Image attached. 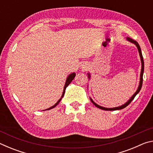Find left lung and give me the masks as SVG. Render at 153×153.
Segmentation results:
<instances>
[{"label":"left lung","instance_id":"1","mask_svg":"<svg viewBox=\"0 0 153 153\" xmlns=\"http://www.w3.org/2000/svg\"><path fill=\"white\" fill-rule=\"evenodd\" d=\"M126 40L128 41V42H131V43H133L136 46L137 48H138V53H139V55H140V60H141V63H142V67H141V72H140V82H139V85H138V88H137V90L136 91V92L134 93V94L131 96V97L129 98V99L127 101L126 103H124L123 105H121V106H119V107H113V108H107V107H102V106H100L98 105L97 103L94 102V100H93L91 97H90V99L91 100V102L93 103V104L94 105L95 107H97L98 108H100V109H102V110H105V111H115V110H120V109H122V108L126 107L127 106H128L129 103H130L132 100H134V97H136V96L138 94V92H140V90H141V88L142 86V81H143V74H144V60H143V56H142V51H141V48H140V46L138 45V43L136 42V40H134L133 39H131V38H129V37H127L126 38ZM90 73H88V79H90Z\"/></svg>","mask_w":153,"mask_h":153}]
</instances>
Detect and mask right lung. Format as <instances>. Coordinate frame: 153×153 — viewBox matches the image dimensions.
<instances>
[{
    "instance_id": "right-lung-1",
    "label": "right lung",
    "mask_w": 153,
    "mask_h": 153,
    "mask_svg": "<svg viewBox=\"0 0 153 153\" xmlns=\"http://www.w3.org/2000/svg\"><path fill=\"white\" fill-rule=\"evenodd\" d=\"M75 76H76V73H71V74H70L68 76H67V79H66V81H65V86H64V88H63V94H62V96H61V98L60 99H59L57 102H56L55 105H54L53 106H52V107H51L50 108H47V109H45V111L46 110H50V109H51V108H55L56 105H57L59 103V102L61 101V99H62V98L63 97V96H64V94H65V89H66V88L69 86V84H70V83L72 82V80H73L74 79V77H75ZM45 111V110H44Z\"/></svg>"
}]
</instances>
